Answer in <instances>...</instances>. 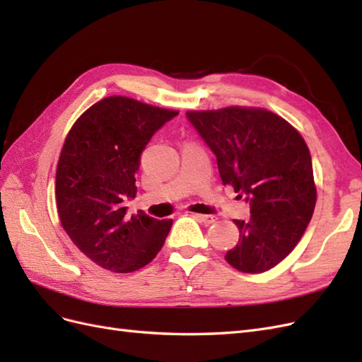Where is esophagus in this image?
Masks as SVG:
<instances>
[{
    "instance_id": "obj_1",
    "label": "esophagus",
    "mask_w": 362,
    "mask_h": 362,
    "mask_svg": "<svg viewBox=\"0 0 362 362\" xmlns=\"http://www.w3.org/2000/svg\"><path fill=\"white\" fill-rule=\"evenodd\" d=\"M194 217H196V221H199V222H202V223H205V225H211V223H214V222H216V217H214V216L194 214Z\"/></svg>"
}]
</instances>
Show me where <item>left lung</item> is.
I'll return each mask as SVG.
<instances>
[{"instance_id": "8db88e82", "label": "left lung", "mask_w": 362, "mask_h": 362, "mask_svg": "<svg viewBox=\"0 0 362 362\" xmlns=\"http://www.w3.org/2000/svg\"><path fill=\"white\" fill-rule=\"evenodd\" d=\"M217 158L223 185L246 196L250 218L234 221L238 243L225 259L262 273L286 258L308 226L317 199L310 149L299 131L264 108L187 112Z\"/></svg>"}]
</instances>
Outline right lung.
<instances>
[{"instance_id":"right-lung-1","label":"right lung","mask_w":362,"mask_h":362,"mask_svg":"<svg viewBox=\"0 0 362 362\" xmlns=\"http://www.w3.org/2000/svg\"><path fill=\"white\" fill-rule=\"evenodd\" d=\"M175 110L127 96H108L75 120L64 140L56 173L62 226L74 245L103 269L129 273L145 267L164 245L172 218L139 211L127 216L136 198V173L148 141Z\"/></svg>"}]
</instances>
